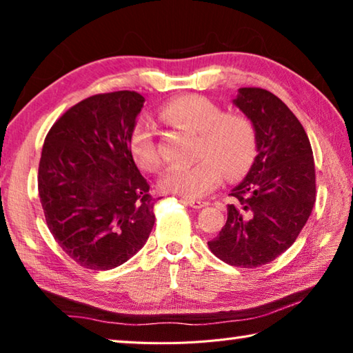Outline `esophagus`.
Masks as SVG:
<instances>
[{
    "label": "esophagus",
    "mask_w": 353,
    "mask_h": 353,
    "mask_svg": "<svg viewBox=\"0 0 353 353\" xmlns=\"http://www.w3.org/2000/svg\"><path fill=\"white\" fill-rule=\"evenodd\" d=\"M187 203L190 205V207L197 208V210L207 207V205H208V202H205V201H196V199H187Z\"/></svg>",
    "instance_id": "esophagus-1"
}]
</instances>
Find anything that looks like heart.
Masks as SVG:
<instances>
[{
	"mask_svg": "<svg viewBox=\"0 0 353 353\" xmlns=\"http://www.w3.org/2000/svg\"><path fill=\"white\" fill-rule=\"evenodd\" d=\"M162 119L179 130L197 134L191 166H171L160 179L165 193L185 199L207 196L222 182L243 177L258 154V132L253 120L241 112H225L208 97L197 94L181 95L165 103ZM131 154L143 171H157L162 157L157 146L156 130L142 120L130 136Z\"/></svg>",
	"mask_w": 353,
	"mask_h": 353,
	"instance_id": "heart-1",
	"label": "heart"
}]
</instances>
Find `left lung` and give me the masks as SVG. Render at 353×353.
I'll return each mask as SVG.
<instances>
[{"label":"left lung","mask_w":353,"mask_h":353,"mask_svg":"<svg viewBox=\"0 0 353 353\" xmlns=\"http://www.w3.org/2000/svg\"><path fill=\"white\" fill-rule=\"evenodd\" d=\"M234 105L253 120L258 156L230 196L228 217L208 242L228 265L256 268L296 241L316 199L315 162L301 121L283 100L261 88H241Z\"/></svg>","instance_id":"left-lung-1"}]
</instances>
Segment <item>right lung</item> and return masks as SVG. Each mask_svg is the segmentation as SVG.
Returning <instances> with one entry per match:
<instances>
[{
  "instance_id": "right-lung-1",
  "label": "right lung",
  "mask_w": 353,
  "mask_h": 353,
  "mask_svg": "<svg viewBox=\"0 0 353 353\" xmlns=\"http://www.w3.org/2000/svg\"><path fill=\"white\" fill-rule=\"evenodd\" d=\"M145 97L97 94L61 115L44 139L38 194L49 232L70 259L111 270L145 245L154 197L130 150Z\"/></svg>"
}]
</instances>
